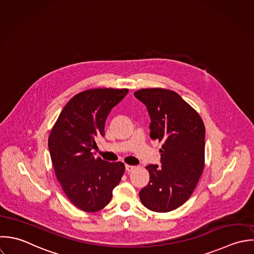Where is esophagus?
<instances>
[{
	"label": "esophagus",
	"mask_w": 254,
	"mask_h": 254,
	"mask_svg": "<svg viewBox=\"0 0 254 254\" xmlns=\"http://www.w3.org/2000/svg\"><path fill=\"white\" fill-rule=\"evenodd\" d=\"M134 169H135L134 166H129V165H126V166H125V169H126L127 172H130V171H132Z\"/></svg>",
	"instance_id": "34e87169"
}]
</instances>
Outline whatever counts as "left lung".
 Wrapping results in <instances>:
<instances>
[{
	"label": "left lung",
	"instance_id": "left-lung-1",
	"mask_svg": "<svg viewBox=\"0 0 254 254\" xmlns=\"http://www.w3.org/2000/svg\"><path fill=\"white\" fill-rule=\"evenodd\" d=\"M149 112L150 137L163 142L161 164L150 165V181L141 189L142 204L166 213L184 204L204 169L205 126L199 114L176 92L143 88L134 93Z\"/></svg>",
	"mask_w": 254,
	"mask_h": 254
}]
</instances>
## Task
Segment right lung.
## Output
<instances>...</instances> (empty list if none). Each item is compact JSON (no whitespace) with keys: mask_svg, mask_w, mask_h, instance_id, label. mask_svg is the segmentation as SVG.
I'll return each instance as SVG.
<instances>
[{"mask_svg":"<svg viewBox=\"0 0 254 254\" xmlns=\"http://www.w3.org/2000/svg\"><path fill=\"white\" fill-rule=\"evenodd\" d=\"M127 88H95L75 95L61 111L48 139L56 177L69 200L85 212L104 208L121 180L125 167L95 158V139L104 136L111 109Z\"/></svg>","mask_w":254,"mask_h":254,"instance_id":"obj_1","label":"right lung"}]
</instances>
